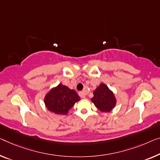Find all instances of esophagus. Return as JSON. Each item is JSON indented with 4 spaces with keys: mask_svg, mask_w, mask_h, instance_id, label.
Here are the masks:
<instances>
[{
    "mask_svg": "<svg viewBox=\"0 0 160 160\" xmlns=\"http://www.w3.org/2000/svg\"><path fill=\"white\" fill-rule=\"evenodd\" d=\"M79 95H80V97H81V98H85V92H82V91H80V92H79Z\"/></svg>",
    "mask_w": 160,
    "mask_h": 160,
    "instance_id": "1",
    "label": "esophagus"
}]
</instances>
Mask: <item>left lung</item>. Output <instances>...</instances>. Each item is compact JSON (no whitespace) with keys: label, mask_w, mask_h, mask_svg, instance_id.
I'll use <instances>...</instances> for the list:
<instances>
[{"label":"left lung","mask_w":160,"mask_h":160,"mask_svg":"<svg viewBox=\"0 0 160 160\" xmlns=\"http://www.w3.org/2000/svg\"><path fill=\"white\" fill-rule=\"evenodd\" d=\"M91 101L101 111L109 112L116 105V98L113 92L103 83H101L93 92Z\"/></svg>","instance_id":"1"}]
</instances>
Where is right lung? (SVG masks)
<instances>
[{
	"label": "right lung",
	"instance_id": "obj_1",
	"mask_svg": "<svg viewBox=\"0 0 160 160\" xmlns=\"http://www.w3.org/2000/svg\"><path fill=\"white\" fill-rule=\"evenodd\" d=\"M80 97L74 90L59 84L47 94L44 103L48 110L56 114H67Z\"/></svg>",
	"mask_w": 160,
	"mask_h": 160
}]
</instances>
